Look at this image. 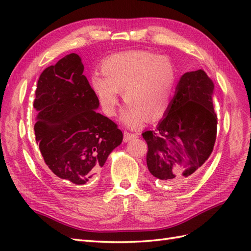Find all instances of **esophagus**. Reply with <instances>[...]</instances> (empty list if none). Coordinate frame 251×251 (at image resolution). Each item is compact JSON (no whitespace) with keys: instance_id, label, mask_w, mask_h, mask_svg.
Masks as SVG:
<instances>
[{"instance_id":"1","label":"esophagus","mask_w":251,"mask_h":251,"mask_svg":"<svg viewBox=\"0 0 251 251\" xmlns=\"http://www.w3.org/2000/svg\"><path fill=\"white\" fill-rule=\"evenodd\" d=\"M138 138V133H131V132H124V142H128L130 141V140H133Z\"/></svg>"}]
</instances>
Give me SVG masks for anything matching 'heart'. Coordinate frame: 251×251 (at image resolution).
Returning <instances> with one entry per match:
<instances>
[{
	"label": "heart",
	"instance_id": "obj_1",
	"mask_svg": "<svg viewBox=\"0 0 251 251\" xmlns=\"http://www.w3.org/2000/svg\"><path fill=\"white\" fill-rule=\"evenodd\" d=\"M101 74L91 77L92 91L108 118L116 114L120 92L127 101L121 120L129 128L141 127L147 120L157 121L170 107L176 86V68L166 56L137 50L109 56Z\"/></svg>",
	"mask_w": 251,
	"mask_h": 251
}]
</instances>
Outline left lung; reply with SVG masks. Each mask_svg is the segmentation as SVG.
<instances>
[{"label": "left lung", "mask_w": 251, "mask_h": 251, "mask_svg": "<svg viewBox=\"0 0 251 251\" xmlns=\"http://www.w3.org/2000/svg\"><path fill=\"white\" fill-rule=\"evenodd\" d=\"M213 93L214 83L204 71L185 73L156 129L142 133L149 171L160 184L194 177L212 154L217 135Z\"/></svg>", "instance_id": "obj_1"}]
</instances>
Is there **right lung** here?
<instances>
[{
	"label": "right lung",
	"instance_id": "1",
	"mask_svg": "<svg viewBox=\"0 0 251 251\" xmlns=\"http://www.w3.org/2000/svg\"><path fill=\"white\" fill-rule=\"evenodd\" d=\"M83 71L75 53L47 67L33 104L35 136L48 172L71 191L95 185L108 156L123 141L118 125L96 111L99 103Z\"/></svg>",
	"mask_w": 251,
	"mask_h": 251
}]
</instances>
